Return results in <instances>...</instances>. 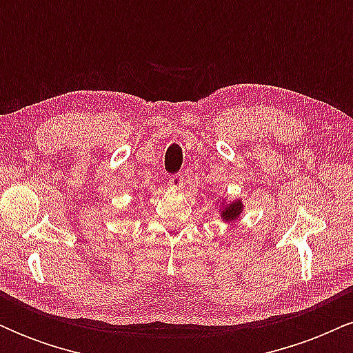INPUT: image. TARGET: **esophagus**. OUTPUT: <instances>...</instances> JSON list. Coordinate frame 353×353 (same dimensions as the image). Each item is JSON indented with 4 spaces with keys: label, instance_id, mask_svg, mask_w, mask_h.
Here are the masks:
<instances>
[{
    "label": "esophagus",
    "instance_id": "1",
    "mask_svg": "<svg viewBox=\"0 0 353 353\" xmlns=\"http://www.w3.org/2000/svg\"><path fill=\"white\" fill-rule=\"evenodd\" d=\"M169 185L172 189H182L184 188V176L182 174H174V176L169 177Z\"/></svg>",
    "mask_w": 353,
    "mask_h": 353
}]
</instances>
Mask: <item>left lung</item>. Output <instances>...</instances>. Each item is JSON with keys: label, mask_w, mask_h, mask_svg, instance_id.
<instances>
[{"label": "left lung", "mask_w": 353, "mask_h": 353, "mask_svg": "<svg viewBox=\"0 0 353 353\" xmlns=\"http://www.w3.org/2000/svg\"><path fill=\"white\" fill-rule=\"evenodd\" d=\"M239 212H241V202H234V204H230L225 209V212H222V216L228 219V221H234V219H237Z\"/></svg>", "instance_id": "8db88e82"}]
</instances>
